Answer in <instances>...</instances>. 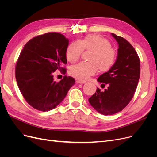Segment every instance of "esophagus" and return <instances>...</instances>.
<instances>
[{"mask_svg":"<svg viewBox=\"0 0 157 157\" xmlns=\"http://www.w3.org/2000/svg\"><path fill=\"white\" fill-rule=\"evenodd\" d=\"M76 82L77 83H78V84H84L85 83V82L84 81H82V80H78V79H77V80H76Z\"/></svg>","mask_w":157,"mask_h":157,"instance_id":"1","label":"esophagus"}]
</instances>
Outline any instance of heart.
<instances>
[{
  "mask_svg": "<svg viewBox=\"0 0 157 157\" xmlns=\"http://www.w3.org/2000/svg\"><path fill=\"white\" fill-rule=\"evenodd\" d=\"M83 50L92 52L89 62L82 61L71 66L69 69L70 75L78 80H88L98 69L102 73L107 72L115 63V50L111 47V42L101 35H90L79 41L72 42L66 49V58L70 63H75L80 59Z\"/></svg>",
  "mask_w": 157,
  "mask_h": 157,
  "instance_id": "1",
  "label": "heart"
}]
</instances>
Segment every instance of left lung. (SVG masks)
I'll use <instances>...</instances> for the list:
<instances>
[{"label":"left lung","instance_id":"left-lung-1","mask_svg":"<svg viewBox=\"0 0 157 157\" xmlns=\"http://www.w3.org/2000/svg\"><path fill=\"white\" fill-rule=\"evenodd\" d=\"M118 44V56L113 67L98 78L107 88L96 92L88 99L96 110L104 115L122 111L134 97L140 77V61L134 47L124 38L111 33Z\"/></svg>","mask_w":157,"mask_h":157}]
</instances>
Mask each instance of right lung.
Listing matches in <instances>:
<instances>
[{"mask_svg":"<svg viewBox=\"0 0 157 157\" xmlns=\"http://www.w3.org/2000/svg\"><path fill=\"white\" fill-rule=\"evenodd\" d=\"M69 40L58 33H47L33 38L23 47L16 65L17 86L26 101L34 109L48 111L63 100L75 83L71 77L64 76L56 82L53 73L63 74L67 64L65 51Z\"/></svg>","mask_w":157,"mask_h":157,"instance_id":"add662e5","label":"right lung"}]
</instances>
